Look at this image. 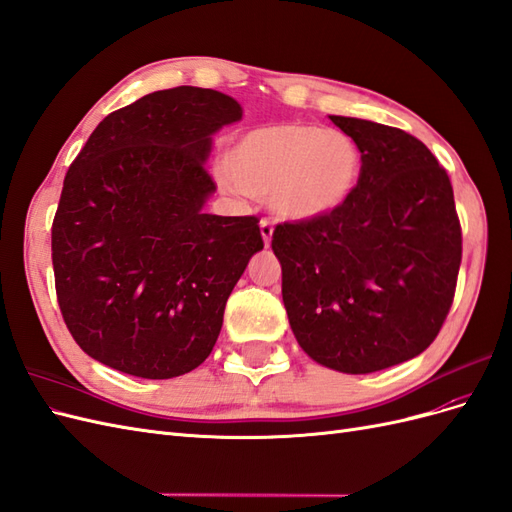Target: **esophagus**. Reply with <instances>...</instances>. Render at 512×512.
Masks as SVG:
<instances>
[{"mask_svg":"<svg viewBox=\"0 0 512 512\" xmlns=\"http://www.w3.org/2000/svg\"><path fill=\"white\" fill-rule=\"evenodd\" d=\"M260 235H262V241H265V245L269 247L271 239H273V224L269 220L260 222Z\"/></svg>","mask_w":512,"mask_h":512,"instance_id":"34e87169","label":"esophagus"}]
</instances>
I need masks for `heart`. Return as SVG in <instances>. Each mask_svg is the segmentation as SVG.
<instances>
[{
    "instance_id": "b5f03b06",
    "label": "heart",
    "mask_w": 512,
    "mask_h": 512,
    "mask_svg": "<svg viewBox=\"0 0 512 512\" xmlns=\"http://www.w3.org/2000/svg\"><path fill=\"white\" fill-rule=\"evenodd\" d=\"M363 170L361 149L339 130L277 123L241 134L224 158L222 183L267 196L273 213L312 222L348 203Z\"/></svg>"
}]
</instances>
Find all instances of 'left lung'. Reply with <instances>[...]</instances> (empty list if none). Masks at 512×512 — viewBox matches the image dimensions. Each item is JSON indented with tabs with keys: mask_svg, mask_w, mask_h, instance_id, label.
<instances>
[{
	"mask_svg": "<svg viewBox=\"0 0 512 512\" xmlns=\"http://www.w3.org/2000/svg\"><path fill=\"white\" fill-rule=\"evenodd\" d=\"M361 149L359 185L320 220L282 224L273 254L303 352L342 374L421 354L455 297L461 228L451 179L412 134L329 115Z\"/></svg>",
	"mask_w": 512,
	"mask_h": 512,
	"instance_id": "left-lung-1",
	"label": "left lung"
}]
</instances>
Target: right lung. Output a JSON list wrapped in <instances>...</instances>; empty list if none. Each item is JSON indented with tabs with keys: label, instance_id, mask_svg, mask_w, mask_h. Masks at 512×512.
I'll return each instance as SVG.
<instances>
[{
	"label": "right lung",
	"instance_id": "add662e5",
	"mask_svg": "<svg viewBox=\"0 0 512 512\" xmlns=\"http://www.w3.org/2000/svg\"><path fill=\"white\" fill-rule=\"evenodd\" d=\"M241 117L222 91H153L104 117L72 162L53 271L61 314L91 359L168 380L211 354L230 292L262 250L256 218L205 213L213 134Z\"/></svg>",
	"mask_w": 512,
	"mask_h": 512
}]
</instances>
